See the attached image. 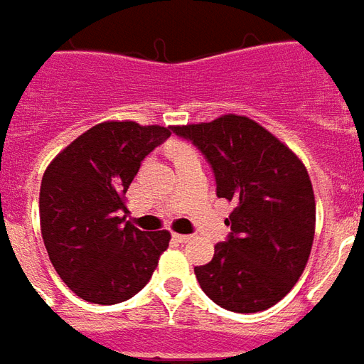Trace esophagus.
Instances as JSON below:
<instances>
[{"mask_svg": "<svg viewBox=\"0 0 364 364\" xmlns=\"http://www.w3.org/2000/svg\"><path fill=\"white\" fill-rule=\"evenodd\" d=\"M172 238H174V240H176V242H188V240H190V235H180V232H174V235H172Z\"/></svg>", "mask_w": 364, "mask_h": 364, "instance_id": "1", "label": "esophagus"}]
</instances>
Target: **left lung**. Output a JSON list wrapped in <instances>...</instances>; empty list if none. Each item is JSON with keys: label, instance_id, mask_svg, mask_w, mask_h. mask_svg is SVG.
<instances>
[{"label": "left lung", "instance_id": "left-lung-1", "mask_svg": "<svg viewBox=\"0 0 364 364\" xmlns=\"http://www.w3.org/2000/svg\"><path fill=\"white\" fill-rule=\"evenodd\" d=\"M215 172L217 196L235 203L230 235L213 259L193 267L200 287L221 309L240 314L279 302L306 267L316 201L306 166L266 127L246 116L176 126Z\"/></svg>", "mask_w": 364, "mask_h": 364}]
</instances>
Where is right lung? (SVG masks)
<instances>
[{
    "label": "right lung",
    "mask_w": 364,
    "mask_h": 364,
    "mask_svg": "<svg viewBox=\"0 0 364 364\" xmlns=\"http://www.w3.org/2000/svg\"><path fill=\"white\" fill-rule=\"evenodd\" d=\"M174 127L102 122L48 164L41 230L52 266L83 301L116 304L141 291L171 242L126 221V192L151 151Z\"/></svg>",
    "instance_id": "right-lung-1"
}]
</instances>
